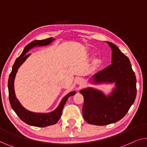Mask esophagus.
Segmentation results:
<instances>
[{
	"instance_id": "34e87169",
	"label": "esophagus",
	"mask_w": 147,
	"mask_h": 147,
	"mask_svg": "<svg viewBox=\"0 0 147 147\" xmlns=\"http://www.w3.org/2000/svg\"><path fill=\"white\" fill-rule=\"evenodd\" d=\"M76 83H77L78 85L81 86L83 84V80L81 78H78V79H77V81H76Z\"/></svg>"
}]
</instances>
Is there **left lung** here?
Instances as JSON below:
<instances>
[{"mask_svg": "<svg viewBox=\"0 0 147 147\" xmlns=\"http://www.w3.org/2000/svg\"><path fill=\"white\" fill-rule=\"evenodd\" d=\"M111 49V64L91 78L95 85L115 84L108 95L93 87L80 91L84 97L83 116L90 124L104 126L120 120L134 102L136 79L130 60L116 45L106 42Z\"/></svg>", "mask_w": 147, "mask_h": 147, "instance_id": "obj_1", "label": "left lung"}]
</instances>
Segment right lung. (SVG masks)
I'll return each mask as SVG.
<instances>
[{
    "label": "right lung",
    "mask_w": 147,
    "mask_h": 147,
    "mask_svg": "<svg viewBox=\"0 0 147 147\" xmlns=\"http://www.w3.org/2000/svg\"><path fill=\"white\" fill-rule=\"evenodd\" d=\"M54 40H55L54 38H50L46 39V40H35L27 45L21 55L15 60L13 66L12 71L9 75V81H8V89H9V97L11 107L23 122L28 125H30V126L46 127L56 124L60 118L62 109H63V107L68 97L75 95L76 93L75 91H71L67 95H66L60 101L57 108L49 113H36L27 110L22 106V105L21 104L15 95L14 86L15 79L19 68L25 61V60L31 55V54H27V52L35 47L48 46Z\"/></svg>",
    "instance_id": "add662e5"
}]
</instances>
